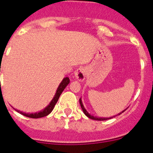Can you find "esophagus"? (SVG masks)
Wrapping results in <instances>:
<instances>
[{
	"instance_id": "1",
	"label": "esophagus",
	"mask_w": 153,
	"mask_h": 153,
	"mask_svg": "<svg viewBox=\"0 0 153 153\" xmlns=\"http://www.w3.org/2000/svg\"><path fill=\"white\" fill-rule=\"evenodd\" d=\"M86 70L84 67H79L78 69H77L76 71L75 72V77L77 80H78L79 81H83L85 79V77H86Z\"/></svg>"
}]
</instances>
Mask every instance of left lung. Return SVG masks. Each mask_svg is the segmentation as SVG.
Instances as JSON below:
<instances>
[{
  "label": "left lung",
  "instance_id": "8db88e82",
  "mask_svg": "<svg viewBox=\"0 0 153 153\" xmlns=\"http://www.w3.org/2000/svg\"><path fill=\"white\" fill-rule=\"evenodd\" d=\"M79 102H80V104H81V107L82 110H83V113L85 114V115H86V117H89V118L91 119V120H98V121H103V120H109V119H111V118H99V117H93V116H91V114H89L88 113L87 111H86V109L84 108V107H83V103H82V101H81V99L79 100ZM125 110H126V109H125ZM125 111H123L122 112V113H123V112ZM119 114H121V113Z\"/></svg>",
  "mask_w": 153,
  "mask_h": 153
}]
</instances>
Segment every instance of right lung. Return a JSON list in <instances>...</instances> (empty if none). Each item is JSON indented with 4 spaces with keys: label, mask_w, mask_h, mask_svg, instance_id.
<instances>
[{
    "label": "right lung",
    "mask_w": 153,
    "mask_h": 153,
    "mask_svg": "<svg viewBox=\"0 0 153 153\" xmlns=\"http://www.w3.org/2000/svg\"><path fill=\"white\" fill-rule=\"evenodd\" d=\"M69 83H70V78H67V77L64 78L63 81H62V83H61L60 85H59V88H58L57 91H56V93L55 96H54L53 99L52 100L51 103H50L49 105H48L47 107L44 109V110H42V111H39V113H35V114H25L17 110V111H18L19 113L21 114L22 115L25 116V117H30V118H33V119L41 118V117H45V116L49 114L52 111L53 109L54 108V106H55L56 102H57V101L59 100V98L60 97L61 94H62V91H64V89H65L66 86L69 84Z\"/></svg>",
    "instance_id": "1"
}]
</instances>
